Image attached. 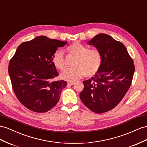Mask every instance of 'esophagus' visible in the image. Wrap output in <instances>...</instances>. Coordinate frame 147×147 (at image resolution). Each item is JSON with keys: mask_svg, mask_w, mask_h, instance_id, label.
Instances as JSON below:
<instances>
[{"mask_svg": "<svg viewBox=\"0 0 147 147\" xmlns=\"http://www.w3.org/2000/svg\"><path fill=\"white\" fill-rule=\"evenodd\" d=\"M75 83V82H67V84H68L69 85H73Z\"/></svg>", "mask_w": 147, "mask_h": 147, "instance_id": "1", "label": "esophagus"}]
</instances>
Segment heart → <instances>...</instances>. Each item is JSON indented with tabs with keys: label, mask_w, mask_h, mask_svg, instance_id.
<instances>
[{
	"label": "heart",
	"mask_w": 147,
	"mask_h": 147,
	"mask_svg": "<svg viewBox=\"0 0 147 147\" xmlns=\"http://www.w3.org/2000/svg\"><path fill=\"white\" fill-rule=\"evenodd\" d=\"M67 53L75 57L72 63L74 67L64 71L61 77L66 80L75 81L83 75L92 77L100 69L102 63V55L97 49H90L87 46L79 42H75L66 47ZM52 62L59 70L65 68V58L62 52L57 51L53 54Z\"/></svg>",
	"instance_id": "obj_1"
}]
</instances>
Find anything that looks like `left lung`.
<instances>
[{
  "instance_id": "left-lung-1",
  "label": "left lung",
  "mask_w": 147,
  "mask_h": 147,
  "mask_svg": "<svg viewBox=\"0 0 147 147\" xmlns=\"http://www.w3.org/2000/svg\"><path fill=\"white\" fill-rule=\"evenodd\" d=\"M100 51L102 63L94 76L83 81L80 97L92 111L101 114L114 108L127 92L133 79L135 65L125 46L105 33L88 42Z\"/></svg>"
}]
</instances>
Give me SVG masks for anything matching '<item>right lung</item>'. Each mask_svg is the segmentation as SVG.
Returning a JSON list of instances; mask_svg holds the SVG:
<instances>
[{
	"instance_id": "right-lung-1",
	"label": "right lung",
	"mask_w": 147,
	"mask_h": 147,
	"mask_svg": "<svg viewBox=\"0 0 147 147\" xmlns=\"http://www.w3.org/2000/svg\"><path fill=\"white\" fill-rule=\"evenodd\" d=\"M66 41L38 36L22 43L10 59L9 74L16 97L27 109L46 113L56 105L64 80H53L59 73L52 62L53 54Z\"/></svg>"
}]
</instances>
